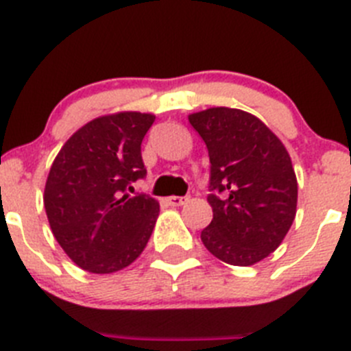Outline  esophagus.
<instances>
[{
	"label": "esophagus",
	"instance_id": "34e87169",
	"mask_svg": "<svg viewBox=\"0 0 351 351\" xmlns=\"http://www.w3.org/2000/svg\"><path fill=\"white\" fill-rule=\"evenodd\" d=\"M188 196H169L167 198V203L172 206H181V205H186L188 203Z\"/></svg>",
	"mask_w": 351,
	"mask_h": 351
}]
</instances>
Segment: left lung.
<instances>
[{"mask_svg": "<svg viewBox=\"0 0 351 351\" xmlns=\"http://www.w3.org/2000/svg\"><path fill=\"white\" fill-rule=\"evenodd\" d=\"M210 156L208 203L213 219L205 248L231 265L269 256L296 215L298 182L281 139L255 115L228 106L188 117Z\"/></svg>", "mask_w": 351, "mask_h": 351, "instance_id": "8db88e82", "label": "left lung"}]
</instances>
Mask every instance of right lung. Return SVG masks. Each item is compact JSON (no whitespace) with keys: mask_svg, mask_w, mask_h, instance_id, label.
<instances>
[{"mask_svg":"<svg viewBox=\"0 0 351 351\" xmlns=\"http://www.w3.org/2000/svg\"><path fill=\"white\" fill-rule=\"evenodd\" d=\"M155 115L120 112L98 117L70 136L48 173L45 208L53 236L75 265L112 274L143 253L160 205L128 195L146 176L141 143Z\"/></svg>","mask_w":351,"mask_h":351,"instance_id":"right-lung-1","label":"right lung"}]
</instances>
